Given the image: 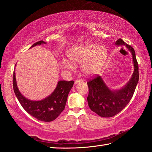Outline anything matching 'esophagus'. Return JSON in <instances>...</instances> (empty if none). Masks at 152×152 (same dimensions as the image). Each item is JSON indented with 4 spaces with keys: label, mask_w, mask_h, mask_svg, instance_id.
I'll use <instances>...</instances> for the list:
<instances>
[{
    "label": "esophagus",
    "mask_w": 152,
    "mask_h": 152,
    "mask_svg": "<svg viewBox=\"0 0 152 152\" xmlns=\"http://www.w3.org/2000/svg\"><path fill=\"white\" fill-rule=\"evenodd\" d=\"M83 82V80H81V79H78L77 80H76L75 82H74V83H75V84H77V83H80V82Z\"/></svg>",
    "instance_id": "esophagus-1"
}]
</instances>
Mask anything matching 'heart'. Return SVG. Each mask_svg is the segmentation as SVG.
<instances>
[{
    "mask_svg": "<svg viewBox=\"0 0 152 152\" xmlns=\"http://www.w3.org/2000/svg\"><path fill=\"white\" fill-rule=\"evenodd\" d=\"M108 51L102 46L91 42H85L71 48L68 51L67 56L74 63H82L83 72L88 75L97 73L104 64ZM61 66L66 70H72L73 64L69 60L63 59Z\"/></svg>",
    "mask_w": 152,
    "mask_h": 152,
    "instance_id": "1",
    "label": "heart"
}]
</instances>
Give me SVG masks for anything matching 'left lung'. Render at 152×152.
<instances>
[{"mask_svg":"<svg viewBox=\"0 0 152 152\" xmlns=\"http://www.w3.org/2000/svg\"><path fill=\"white\" fill-rule=\"evenodd\" d=\"M116 46H125L130 51L134 64V72L124 88L112 90L106 84L101 76H96L88 82L89 95L87 100L90 109L103 118H110L124 109L133 96L139 78L138 64L134 49L121 38L115 42Z\"/></svg>","mask_w":152,"mask_h":152,"instance_id":"8db88e82","label":"left lung"}]
</instances>
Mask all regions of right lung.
I'll return each instance as SVG.
<instances>
[{"label": "right lung", "mask_w": 152, "mask_h": 152, "mask_svg": "<svg viewBox=\"0 0 152 152\" xmlns=\"http://www.w3.org/2000/svg\"><path fill=\"white\" fill-rule=\"evenodd\" d=\"M46 44L40 40L34 43L32 47L37 45ZM13 88L15 94L22 107L27 113L34 118L42 121H52L62 112L65 107L68 95L72 89L74 81L61 80L57 83L56 88L51 95L41 101H31L25 98L19 91L14 71Z\"/></svg>", "instance_id": "right-lung-1"}]
</instances>
